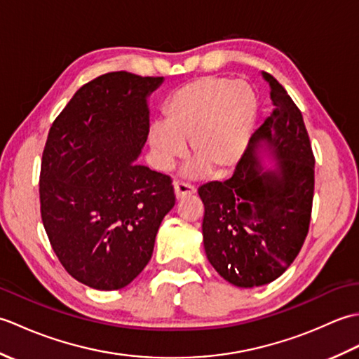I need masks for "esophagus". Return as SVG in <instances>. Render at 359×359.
I'll use <instances>...</instances> for the list:
<instances>
[{
	"label": "esophagus",
	"instance_id": "esophagus-1",
	"mask_svg": "<svg viewBox=\"0 0 359 359\" xmlns=\"http://www.w3.org/2000/svg\"><path fill=\"white\" fill-rule=\"evenodd\" d=\"M194 193V187L187 184V182H175L174 184V194L177 199H182V197L189 196Z\"/></svg>",
	"mask_w": 359,
	"mask_h": 359
}]
</instances>
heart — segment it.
I'll return each mask as SVG.
<instances>
[{
	"label": "heart",
	"instance_id": "obj_1",
	"mask_svg": "<svg viewBox=\"0 0 359 359\" xmlns=\"http://www.w3.org/2000/svg\"><path fill=\"white\" fill-rule=\"evenodd\" d=\"M257 114V97L247 81L205 75L166 98L163 120L152 121L148 144L154 165L170 171L185 154L196 156L188 174L231 172L247 149Z\"/></svg>",
	"mask_w": 359,
	"mask_h": 359
}]
</instances>
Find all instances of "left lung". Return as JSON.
Wrapping results in <instances>:
<instances>
[{"label": "left lung", "instance_id": "1", "mask_svg": "<svg viewBox=\"0 0 359 359\" xmlns=\"http://www.w3.org/2000/svg\"><path fill=\"white\" fill-rule=\"evenodd\" d=\"M264 77L273 114L251 135L230 179L199 187L208 261L225 280L245 288L270 284L293 264L307 238L315 191V156L302 114L273 75ZM261 147L278 160L276 170H260Z\"/></svg>", "mask_w": 359, "mask_h": 359}]
</instances>
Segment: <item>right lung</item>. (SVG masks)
I'll use <instances>...</instances> for the list:
<instances>
[{
	"mask_svg": "<svg viewBox=\"0 0 359 359\" xmlns=\"http://www.w3.org/2000/svg\"><path fill=\"white\" fill-rule=\"evenodd\" d=\"M162 81L125 71L100 75L49 129L41 220L65 270L90 288L118 290L139 276L175 203L170 175L134 163L148 139L147 97Z\"/></svg>",
	"mask_w": 359,
	"mask_h": 359,
	"instance_id": "right-lung-1",
	"label": "right lung"
}]
</instances>
